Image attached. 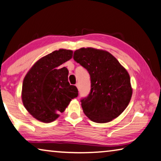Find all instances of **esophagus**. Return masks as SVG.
<instances>
[{
	"label": "esophagus",
	"mask_w": 161,
	"mask_h": 161,
	"mask_svg": "<svg viewBox=\"0 0 161 161\" xmlns=\"http://www.w3.org/2000/svg\"><path fill=\"white\" fill-rule=\"evenodd\" d=\"M75 86L77 87V88H78V89H79V83H77L75 84Z\"/></svg>",
	"instance_id": "esophagus-1"
}]
</instances>
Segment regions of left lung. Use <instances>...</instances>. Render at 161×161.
<instances>
[{
	"instance_id": "left-lung-1",
	"label": "left lung",
	"mask_w": 161,
	"mask_h": 161,
	"mask_svg": "<svg viewBox=\"0 0 161 161\" xmlns=\"http://www.w3.org/2000/svg\"><path fill=\"white\" fill-rule=\"evenodd\" d=\"M73 59L91 76V91L80 100L85 114L97 123L109 122L119 117L132 95L126 70L110 53L94 48L75 51Z\"/></svg>"
}]
</instances>
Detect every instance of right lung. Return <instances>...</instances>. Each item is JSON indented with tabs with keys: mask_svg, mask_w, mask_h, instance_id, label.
<instances>
[{
	"mask_svg": "<svg viewBox=\"0 0 161 161\" xmlns=\"http://www.w3.org/2000/svg\"><path fill=\"white\" fill-rule=\"evenodd\" d=\"M71 50L59 49L44 56L34 64L22 83V99L25 108L42 122L57 119L78 91L68 81L69 70L58 66L72 58Z\"/></svg>",
	"mask_w": 161,
	"mask_h": 161,
	"instance_id": "add662e5",
	"label": "right lung"
}]
</instances>
